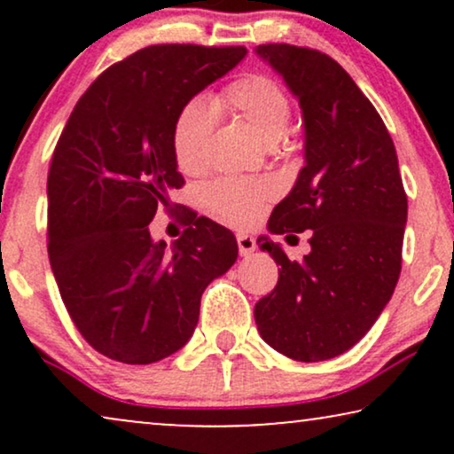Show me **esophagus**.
I'll use <instances>...</instances> for the list:
<instances>
[{"mask_svg":"<svg viewBox=\"0 0 454 454\" xmlns=\"http://www.w3.org/2000/svg\"><path fill=\"white\" fill-rule=\"evenodd\" d=\"M238 246L241 256H250V254L256 250V239L247 233H238Z\"/></svg>","mask_w":454,"mask_h":454,"instance_id":"34e87169","label":"esophagus"}]
</instances>
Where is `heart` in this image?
I'll use <instances>...</instances> for the list:
<instances>
[{
  "mask_svg": "<svg viewBox=\"0 0 454 454\" xmlns=\"http://www.w3.org/2000/svg\"><path fill=\"white\" fill-rule=\"evenodd\" d=\"M231 111L244 120L264 145H277L287 134L291 121L289 98L270 78L247 76L210 98V107L192 101L177 115L173 126V154L177 167L188 176H198L207 167L208 142L215 115ZM275 184L269 179H219L204 192L210 213L233 227H250L264 215L275 198Z\"/></svg>",
  "mask_w": 454,
  "mask_h": 454,
  "instance_id": "heart-1",
  "label": "heart"
}]
</instances>
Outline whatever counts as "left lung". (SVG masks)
I'll return each mask as SVG.
<instances>
[{
  "label": "left lung",
  "mask_w": 454,
  "mask_h": 454,
  "mask_svg": "<svg viewBox=\"0 0 454 454\" xmlns=\"http://www.w3.org/2000/svg\"><path fill=\"white\" fill-rule=\"evenodd\" d=\"M254 51L283 76L303 117L306 165L269 231L295 238L312 229L300 262L269 235L258 238L281 269L254 318L275 351L325 362L370 331L399 281L407 223L399 160L374 105L333 58L285 43Z\"/></svg>",
  "instance_id": "1"
}]
</instances>
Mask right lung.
I'll return each mask as SVG.
<instances>
[{
  "label": "right lung",
  "mask_w": 454,
  "mask_h": 454,
  "mask_svg": "<svg viewBox=\"0 0 454 454\" xmlns=\"http://www.w3.org/2000/svg\"><path fill=\"white\" fill-rule=\"evenodd\" d=\"M246 47L151 45L80 97L47 177L49 262L80 334L109 359L154 364L188 343L210 281L238 260L235 235L182 207L171 246L148 225L184 185L173 126Z\"/></svg>",
  "instance_id": "add662e5"
}]
</instances>
